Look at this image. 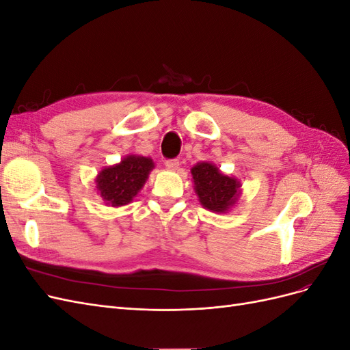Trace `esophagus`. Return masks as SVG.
Segmentation results:
<instances>
[{"instance_id": "1", "label": "esophagus", "mask_w": 350, "mask_h": 350, "mask_svg": "<svg viewBox=\"0 0 350 350\" xmlns=\"http://www.w3.org/2000/svg\"><path fill=\"white\" fill-rule=\"evenodd\" d=\"M165 166L167 169H176L179 166V161L178 159H167V161L165 162Z\"/></svg>"}]
</instances>
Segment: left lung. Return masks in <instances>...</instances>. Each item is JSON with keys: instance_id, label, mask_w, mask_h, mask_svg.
<instances>
[{"instance_id": "obj_1", "label": "left lung", "mask_w": 350, "mask_h": 350, "mask_svg": "<svg viewBox=\"0 0 350 350\" xmlns=\"http://www.w3.org/2000/svg\"><path fill=\"white\" fill-rule=\"evenodd\" d=\"M196 193L200 203L206 208L224 213L238 197V181L219 172V169L207 162L198 163L191 169Z\"/></svg>"}]
</instances>
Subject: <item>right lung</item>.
<instances>
[{
  "instance_id": "obj_1",
  "label": "right lung",
  "mask_w": 350,
  "mask_h": 350,
  "mask_svg": "<svg viewBox=\"0 0 350 350\" xmlns=\"http://www.w3.org/2000/svg\"><path fill=\"white\" fill-rule=\"evenodd\" d=\"M153 166L149 157L129 156L118 165L105 167L96 179L100 196L112 207L129 204L142 189Z\"/></svg>"
}]
</instances>
